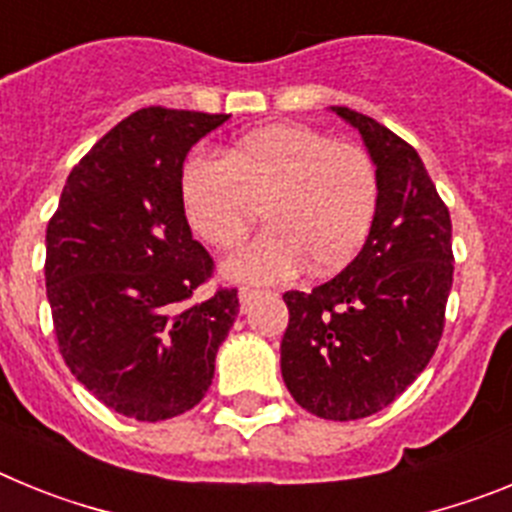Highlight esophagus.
<instances>
[{
	"label": "esophagus",
	"mask_w": 512,
	"mask_h": 512,
	"mask_svg": "<svg viewBox=\"0 0 512 512\" xmlns=\"http://www.w3.org/2000/svg\"><path fill=\"white\" fill-rule=\"evenodd\" d=\"M264 295V289H253V287H243L241 292H238V302H241V310H248V307L253 305V302L259 300V297Z\"/></svg>",
	"instance_id": "34e87169"
}]
</instances>
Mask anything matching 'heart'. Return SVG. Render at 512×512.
<instances>
[{"label":"heart","mask_w":512,"mask_h":512,"mask_svg":"<svg viewBox=\"0 0 512 512\" xmlns=\"http://www.w3.org/2000/svg\"><path fill=\"white\" fill-rule=\"evenodd\" d=\"M187 223L217 251L248 238L261 210L269 220L259 241L225 261L235 282H282L302 266L333 274L369 241L379 205V176L364 148L305 125H274L238 138L220 158L184 161Z\"/></svg>","instance_id":"heart-1"}]
</instances>
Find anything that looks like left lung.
Here are the masks:
<instances>
[{
  "instance_id": "8db88e82",
  "label": "left lung",
  "mask_w": 512,
  "mask_h": 512,
  "mask_svg": "<svg viewBox=\"0 0 512 512\" xmlns=\"http://www.w3.org/2000/svg\"><path fill=\"white\" fill-rule=\"evenodd\" d=\"M330 110L359 130L377 166V217L341 274L284 295L282 377L307 413L359 420L400 397L436 354L454 282L451 217L410 143L361 112Z\"/></svg>"
}]
</instances>
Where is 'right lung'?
I'll use <instances>...</instances> for the list:
<instances>
[{
	"instance_id": "1",
	"label": "right lung",
	"mask_w": 512,
	"mask_h": 512,
	"mask_svg": "<svg viewBox=\"0 0 512 512\" xmlns=\"http://www.w3.org/2000/svg\"><path fill=\"white\" fill-rule=\"evenodd\" d=\"M230 115L143 107L71 169L45 230V289L63 361L99 402L135 420L205 397L238 289L192 305L212 277L182 207L189 148Z\"/></svg>"
}]
</instances>
